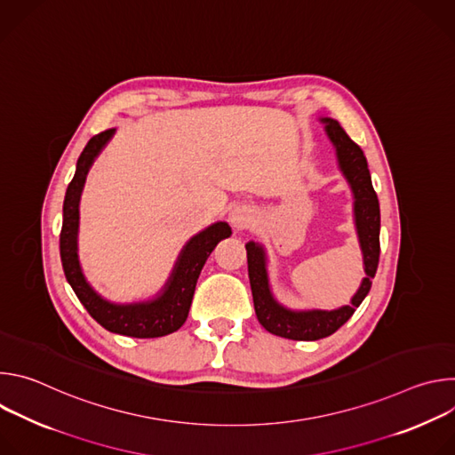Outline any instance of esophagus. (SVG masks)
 Instances as JSON below:
<instances>
[{"label":"esophagus","instance_id":"34e87169","mask_svg":"<svg viewBox=\"0 0 455 455\" xmlns=\"http://www.w3.org/2000/svg\"><path fill=\"white\" fill-rule=\"evenodd\" d=\"M230 225L235 228V230H241L244 227H248V223L251 221V211L244 205H239L235 207L232 212H230Z\"/></svg>","mask_w":455,"mask_h":455}]
</instances>
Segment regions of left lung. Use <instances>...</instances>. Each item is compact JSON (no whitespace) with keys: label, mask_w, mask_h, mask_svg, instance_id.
Returning <instances> with one entry per match:
<instances>
[{"label":"left lung","mask_w":455,"mask_h":455,"mask_svg":"<svg viewBox=\"0 0 455 455\" xmlns=\"http://www.w3.org/2000/svg\"><path fill=\"white\" fill-rule=\"evenodd\" d=\"M326 124L330 140L337 149L339 167L351 185L355 198V225L358 232L360 248L363 253L365 277L351 299V304L339 309H307L293 311L281 306L268 284L267 257L261 244L253 241L246 243L248 259V277L253 297V307L257 320L272 335L290 339V340H318L333 335L340 326L351 318L356 307L362 304L371 290L372 277L378 268L379 259V204L372 188L371 172L363 151L349 139V135L333 118H320Z\"/></svg>","instance_id":"8db88e82"}]
</instances>
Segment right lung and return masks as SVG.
<instances>
[{"label":"right lung","mask_w":455,"mask_h":455,"mask_svg":"<svg viewBox=\"0 0 455 455\" xmlns=\"http://www.w3.org/2000/svg\"><path fill=\"white\" fill-rule=\"evenodd\" d=\"M115 129L95 135L86 144L77 160L74 180L67 188L62 205V228L59 235L60 263L67 281L88 313L111 333L133 339H156L174 333L187 320L190 302L196 290L200 272L216 244L230 237L232 230L225 221H218L194 235L181 250L174 270L164 290L151 300L133 304H115L102 299L84 279L77 255L79 232V200L86 181V174L102 148L113 137Z\"/></svg>","instance_id":"add662e5"}]
</instances>
